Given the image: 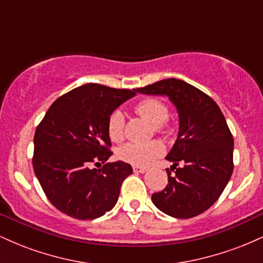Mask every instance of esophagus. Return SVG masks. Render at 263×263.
<instances>
[{
	"mask_svg": "<svg viewBox=\"0 0 263 263\" xmlns=\"http://www.w3.org/2000/svg\"><path fill=\"white\" fill-rule=\"evenodd\" d=\"M134 172H135V173H144V172H147V168L146 167H138V165H135Z\"/></svg>",
	"mask_w": 263,
	"mask_h": 263,
	"instance_id": "obj_1",
	"label": "esophagus"
}]
</instances>
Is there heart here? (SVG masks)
<instances>
[{"instance_id":"1","label":"heart","mask_w":263,"mask_h":263,"mask_svg":"<svg viewBox=\"0 0 263 263\" xmlns=\"http://www.w3.org/2000/svg\"><path fill=\"white\" fill-rule=\"evenodd\" d=\"M135 112L144 117L155 125L156 131L168 134L171 125L167 122L170 110L164 102L158 99H143L135 106ZM107 134L112 142H121L125 138V116L116 110L107 120ZM164 153V146L161 141L129 142L119 149V157L122 161L135 165H147L157 157Z\"/></svg>"}]
</instances>
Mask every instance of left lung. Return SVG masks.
<instances>
[{
	"label": "left lung",
	"instance_id": "1",
	"mask_svg": "<svg viewBox=\"0 0 263 263\" xmlns=\"http://www.w3.org/2000/svg\"><path fill=\"white\" fill-rule=\"evenodd\" d=\"M136 92L168 96L179 115L177 141L167 156L176 176L167 170V186L153 193V204L173 218H194L218 200L234 171V138L224 115L209 95L174 78Z\"/></svg>",
	"mask_w": 263,
	"mask_h": 263
}]
</instances>
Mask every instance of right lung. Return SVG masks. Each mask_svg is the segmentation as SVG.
I'll return each instance as SVG.
<instances>
[{
    "label": "right lung",
    "instance_id": "add662e5",
    "mask_svg": "<svg viewBox=\"0 0 263 263\" xmlns=\"http://www.w3.org/2000/svg\"><path fill=\"white\" fill-rule=\"evenodd\" d=\"M136 89L85 84L53 102L34 134L33 170L48 200L79 220L100 218L117 203L132 167L107 162L112 152L107 120ZM92 162L104 165L91 168Z\"/></svg>",
    "mask_w": 263,
    "mask_h": 263
}]
</instances>
